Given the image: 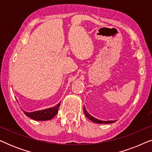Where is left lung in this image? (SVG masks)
<instances>
[{
    "label": "left lung",
    "mask_w": 152,
    "mask_h": 152,
    "mask_svg": "<svg viewBox=\"0 0 152 152\" xmlns=\"http://www.w3.org/2000/svg\"><path fill=\"white\" fill-rule=\"evenodd\" d=\"M84 112L85 115H86V117L91 120V121H92L93 122H95V123H97V124H109V123H113V122H115V120H109V121H104V120H101L97 119V118H94L93 116L91 115V114H89L88 113V111H86V107H85V106L84 107Z\"/></svg>",
    "instance_id": "obj_1"
}]
</instances>
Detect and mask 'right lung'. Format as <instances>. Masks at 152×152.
Listing matches in <instances>:
<instances>
[{"label":"right lung","instance_id":"obj_1","mask_svg":"<svg viewBox=\"0 0 152 152\" xmlns=\"http://www.w3.org/2000/svg\"><path fill=\"white\" fill-rule=\"evenodd\" d=\"M60 103L61 102H59L54 107H50L44 110H41V111H35L33 112H26L23 111V112L27 116L32 118V120H37V121H45V120H51L57 115Z\"/></svg>","mask_w":152,"mask_h":152}]
</instances>
